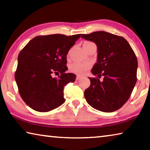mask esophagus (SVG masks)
Masks as SVG:
<instances>
[{"label": "esophagus", "mask_w": 150, "mask_h": 150, "mask_svg": "<svg viewBox=\"0 0 150 150\" xmlns=\"http://www.w3.org/2000/svg\"><path fill=\"white\" fill-rule=\"evenodd\" d=\"M81 78H82V77H81V76L77 75V77H76V80H77V81H79V80H80Z\"/></svg>", "instance_id": "34e87169"}]
</instances>
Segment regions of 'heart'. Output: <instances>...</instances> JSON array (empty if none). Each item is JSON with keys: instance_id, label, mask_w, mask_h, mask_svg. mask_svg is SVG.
Returning a JSON list of instances; mask_svg holds the SVG:
<instances>
[{"instance_id": "1", "label": "heart", "mask_w": 150, "mask_h": 150, "mask_svg": "<svg viewBox=\"0 0 150 150\" xmlns=\"http://www.w3.org/2000/svg\"><path fill=\"white\" fill-rule=\"evenodd\" d=\"M88 43H91L89 42H86L84 43V44H88ZM90 65L87 63H78L75 62L72 63L71 65H70L69 67V70L71 71L77 73L79 75H83L87 71L88 69H89Z\"/></svg>"}]
</instances>
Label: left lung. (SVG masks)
I'll return each mask as SVG.
<instances>
[{
	"label": "left lung",
	"instance_id": "1",
	"mask_svg": "<svg viewBox=\"0 0 150 150\" xmlns=\"http://www.w3.org/2000/svg\"><path fill=\"white\" fill-rule=\"evenodd\" d=\"M81 37L95 43L98 52L91 73L98 78H88L91 85L84 92L85 99L98 110H117L129 99L136 83L135 53L126 39L110 33L94 32ZM101 76L103 80H100Z\"/></svg>",
	"mask_w": 150,
	"mask_h": 150
}]
</instances>
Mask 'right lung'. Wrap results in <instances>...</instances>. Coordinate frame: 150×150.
Masks as SVG:
<instances>
[{
    "label": "right lung",
    "mask_w": 150,
    "mask_h": 150,
    "mask_svg": "<svg viewBox=\"0 0 150 150\" xmlns=\"http://www.w3.org/2000/svg\"><path fill=\"white\" fill-rule=\"evenodd\" d=\"M80 36L38 35L20 52L15 80L22 100L33 110L45 112L65 103L63 88L76 79L73 73H65L67 55ZM59 72L58 78L52 77Z\"/></svg>",
    "instance_id": "1"
}]
</instances>
